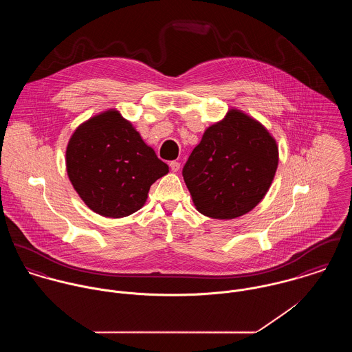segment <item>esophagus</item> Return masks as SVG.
I'll return each mask as SVG.
<instances>
[{
	"instance_id": "esophagus-1",
	"label": "esophagus",
	"mask_w": 352,
	"mask_h": 352,
	"mask_svg": "<svg viewBox=\"0 0 352 352\" xmlns=\"http://www.w3.org/2000/svg\"><path fill=\"white\" fill-rule=\"evenodd\" d=\"M169 166H170V170L172 172H177L180 169V162L179 161H170L169 162Z\"/></svg>"
}]
</instances>
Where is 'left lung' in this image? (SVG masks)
<instances>
[{
	"mask_svg": "<svg viewBox=\"0 0 352 352\" xmlns=\"http://www.w3.org/2000/svg\"><path fill=\"white\" fill-rule=\"evenodd\" d=\"M279 162L276 140L257 119L232 107L208 126L183 169L197 210L234 219L268 192Z\"/></svg>",
	"mask_w": 352,
	"mask_h": 352,
	"instance_id": "1",
	"label": "left lung"
}]
</instances>
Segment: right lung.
<instances>
[{
	"label": "right lung",
	"mask_w": 352,
	"mask_h": 352,
	"mask_svg": "<svg viewBox=\"0 0 352 352\" xmlns=\"http://www.w3.org/2000/svg\"><path fill=\"white\" fill-rule=\"evenodd\" d=\"M65 160L81 201L107 218H123L142 208L151 184L169 172L116 108L82 122L67 142Z\"/></svg>",
	"instance_id": "1"
}]
</instances>
